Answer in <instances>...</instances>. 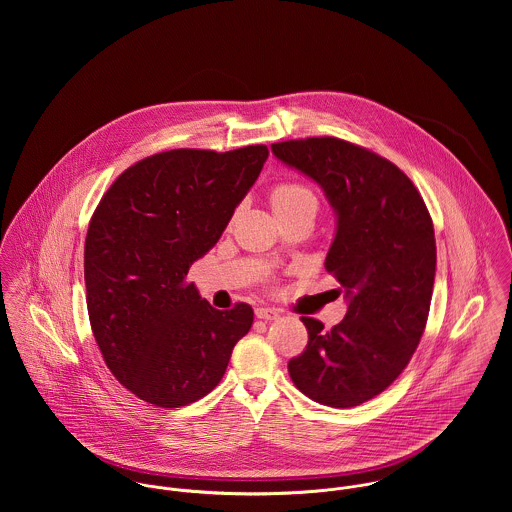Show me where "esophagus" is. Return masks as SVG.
<instances>
[{
    "label": "esophagus",
    "instance_id": "esophagus-1",
    "mask_svg": "<svg viewBox=\"0 0 512 512\" xmlns=\"http://www.w3.org/2000/svg\"><path fill=\"white\" fill-rule=\"evenodd\" d=\"M256 317L258 319H266V321H274L280 317V311L274 307H258L256 309Z\"/></svg>",
    "mask_w": 512,
    "mask_h": 512
}]
</instances>
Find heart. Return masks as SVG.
<instances>
[{
	"label": "heart",
	"instance_id": "heart-1",
	"mask_svg": "<svg viewBox=\"0 0 512 512\" xmlns=\"http://www.w3.org/2000/svg\"><path fill=\"white\" fill-rule=\"evenodd\" d=\"M270 203L274 213H280L301 203H315V199H313V193L299 183H282L272 191Z\"/></svg>",
	"mask_w": 512,
	"mask_h": 512
}]
</instances>
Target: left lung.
<instances>
[{
	"label": "left lung",
	"mask_w": 512,
	"mask_h": 512,
	"mask_svg": "<svg viewBox=\"0 0 512 512\" xmlns=\"http://www.w3.org/2000/svg\"><path fill=\"white\" fill-rule=\"evenodd\" d=\"M288 167L315 181L337 219L325 270L347 315L331 331L301 317L309 343L288 363L293 384L331 408L386 390L426 329L436 278V238L414 183L388 159L337 138L272 144Z\"/></svg>",
	"instance_id": "1"
}]
</instances>
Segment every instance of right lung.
<instances>
[{"mask_svg":"<svg viewBox=\"0 0 512 512\" xmlns=\"http://www.w3.org/2000/svg\"><path fill=\"white\" fill-rule=\"evenodd\" d=\"M268 147L171 149L128 167L106 191L84 244L86 305L112 374L138 398L179 408L224 376L254 311L215 309L185 276L219 242Z\"/></svg>","mask_w":512,"mask_h":512,"instance_id":"right-lung-1","label":"right lung"}]
</instances>
